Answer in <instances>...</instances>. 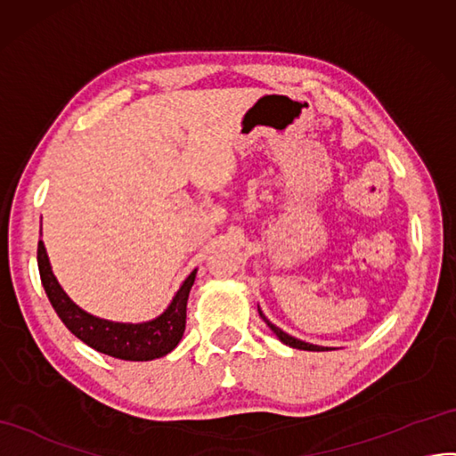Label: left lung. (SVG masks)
I'll return each instance as SVG.
<instances>
[{
	"mask_svg": "<svg viewBox=\"0 0 456 456\" xmlns=\"http://www.w3.org/2000/svg\"><path fill=\"white\" fill-rule=\"evenodd\" d=\"M258 314H261V318L265 320L266 322V326L274 331V334L280 338V341H284L286 346H289V347H295V349H303V351H328V349H324V347H318V346H311V343H305V341H301V339H295V338H291V336H288L286 331H281L278 326H274L273 322H270V320L261 313V309H258Z\"/></svg>",
	"mask_w": 456,
	"mask_h": 456,
	"instance_id": "left-lung-1",
	"label": "left lung"
}]
</instances>
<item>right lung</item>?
Instances as JSON below:
<instances>
[{"instance_id":"right-lung-1","label":"right lung","mask_w":456,"mask_h":456,"mask_svg":"<svg viewBox=\"0 0 456 456\" xmlns=\"http://www.w3.org/2000/svg\"><path fill=\"white\" fill-rule=\"evenodd\" d=\"M38 268L47 299L63 324L86 346L122 361H153L178 346L186 330V305L195 270L183 281L168 309L151 322L120 324L84 313L61 289L49 266L44 243L38 241Z\"/></svg>"}]
</instances>
